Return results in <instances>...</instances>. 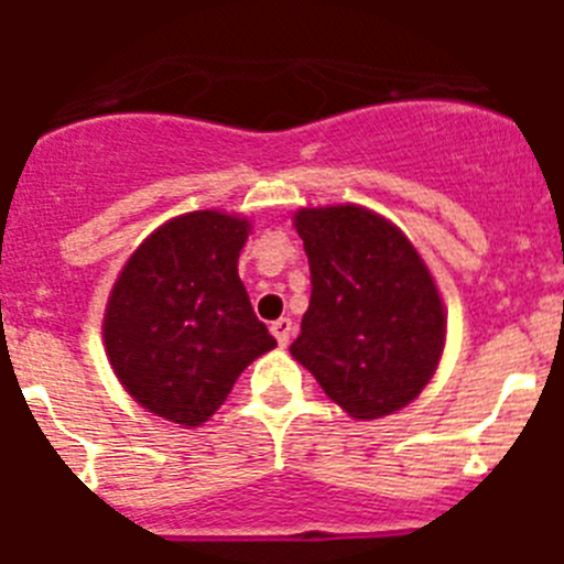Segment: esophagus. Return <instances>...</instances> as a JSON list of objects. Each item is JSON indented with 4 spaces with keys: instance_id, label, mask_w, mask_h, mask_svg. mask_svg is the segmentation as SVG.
Here are the masks:
<instances>
[{
    "instance_id": "1",
    "label": "esophagus",
    "mask_w": 564,
    "mask_h": 564,
    "mask_svg": "<svg viewBox=\"0 0 564 564\" xmlns=\"http://www.w3.org/2000/svg\"><path fill=\"white\" fill-rule=\"evenodd\" d=\"M271 333L276 336L279 347H288V341H291V333H293V322L288 316L276 318V322L271 325Z\"/></svg>"
}]
</instances>
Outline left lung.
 Returning a JSON list of instances; mask_svg holds the SVG:
<instances>
[{"mask_svg":"<svg viewBox=\"0 0 564 564\" xmlns=\"http://www.w3.org/2000/svg\"><path fill=\"white\" fill-rule=\"evenodd\" d=\"M311 305L291 352L352 417L401 410L435 376L441 296L412 242L361 206L302 208Z\"/></svg>","mask_w":564,"mask_h":564,"instance_id":"1","label":"left lung"}]
</instances>
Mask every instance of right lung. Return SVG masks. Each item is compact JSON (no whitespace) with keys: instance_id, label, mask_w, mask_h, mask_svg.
<instances>
[{"instance_id":"obj_1","label":"right lung","mask_w":564,"mask_h":564,"mask_svg":"<svg viewBox=\"0 0 564 564\" xmlns=\"http://www.w3.org/2000/svg\"><path fill=\"white\" fill-rule=\"evenodd\" d=\"M246 239V220L192 212L129 257L109 296L104 344L115 376L143 410L200 426L239 372L276 347L239 282Z\"/></svg>"}]
</instances>
